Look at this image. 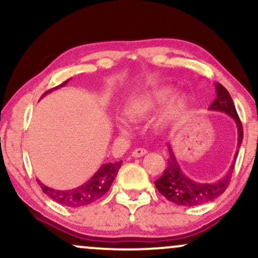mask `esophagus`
Returning a JSON list of instances; mask_svg holds the SVG:
<instances>
[{"label":"esophagus","mask_w":258,"mask_h":258,"mask_svg":"<svg viewBox=\"0 0 258 258\" xmlns=\"http://www.w3.org/2000/svg\"><path fill=\"white\" fill-rule=\"evenodd\" d=\"M148 152L146 149H144V148H138V149H135L132 152V158H141V156H143V155H146Z\"/></svg>","instance_id":"obj_1"}]
</instances>
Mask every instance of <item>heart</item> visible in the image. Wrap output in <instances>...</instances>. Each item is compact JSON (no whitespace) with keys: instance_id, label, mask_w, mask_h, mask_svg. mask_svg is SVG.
<instances>
[{"instance_id":"heart-1","label":"heart","mask_w":258,"mask_h":258,"mask_svg":"<svg viewBox=\"0 0 258 258\" xmlns=\"http://www.w3.org/2000/svg\"><path fill=\"white\" fill-rule=\"evenodd\" d=\"M173 88L171 87H160L143 92L127 100L126 104L123 105V112L131 120L146 119L168 101L159 120L160 125H166L179 119L189 105V98L186 94L178 93L174 94L173 97ZM171 96L172 99L170 98ZM117 127L121 132H125L123 125H119Z\"/></svg>"}]
</instances>
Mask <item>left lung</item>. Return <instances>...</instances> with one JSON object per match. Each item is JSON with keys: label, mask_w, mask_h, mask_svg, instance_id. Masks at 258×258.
Returning a JSON list of instances; mask_svg holds the SVG:
<instances>
[{"label": "left lung", "mask_w": 258, "mask_h": 258, "mask_svg": "<svg viewBox=\"0 0 258 258\" xmlns=\"http://www.w3.org/2000/svg\"><path fill=\"white\" fill-rule=\"evenodd\" d=\"M215 88L216 98L209 106V110L224 112V114L229 115L235 122L236 131H238V144H236V152L234 154V160L228 172L221 179L212 183L197 182V180L189 178L183 172L176 156H174L172 147L170 143H166L170 158L167 159L166 170L164 171V173L159 179L155 180V186L167 200L177 204V205L189 207L203 205V204L215 200L216 198L224 193L228 184H229L230 177H232L235 160L239 154V148L242 143V126L240 119L236 114L235 105H234L229 92L221 84H215Z\"/></svg>", "instance_id": "1"}]
</instances>
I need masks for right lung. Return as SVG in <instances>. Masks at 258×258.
Returning a JSON list of instances; mask_svg holds the SVG:
<instances>
[{
  "label": "right lung",
  "instance_id": "obj_1",
  "mask_svg": "<svg viewBox=\"0 0 258 258\" xmlns=\"http://www.w3.org/2000/svg\"><path fill=\"white\" fill-rule=\"evenodd\" d=\"M69 81L70 79L64 81L63 84L57 86V87L47 91L46 93L42 94V97L51 93L52 91L64 87ZM121 165H122V161H117L115 164H111V162L103 164L98 168V171L87 182H85L84 184L78 186V188L69 189V190H57V189H52L49 186L44 185L40 179H37V182L47 197L51 198L52 200L57 201L58 204L75 209V207L87 206L90 204H93L97 200H99L111 186V183L114 182L115 177L117 176Z\"/></svg>",
  "mask_w": 258,
  "mask_h": 258
}]
</instances>
